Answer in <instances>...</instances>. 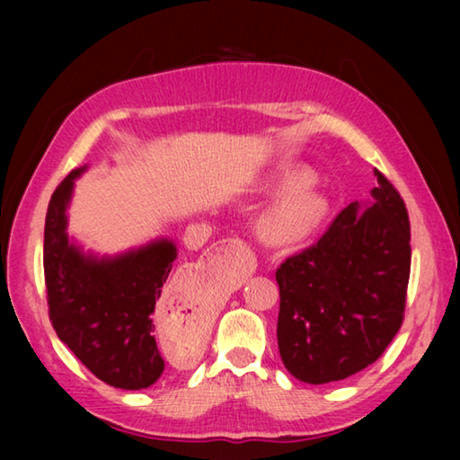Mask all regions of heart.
Instances as JSON below:
<instances>
[{"instance_id": "obj_1", "label": "heart", "mask_w": 460, "mask_h": 460, "mask_svg": "<svg viewBox=\"0 0 460 460\" xmlns=\"http://www.w3.org/2000/svg\"><path fill=\"white\" fill-rule=\"evenodd\" d=\"M263 190L278 197L263 208L258 219L260 235L276 247H294L321 227L329 200L313 184L306 168H282L271 172Z\"/></svg>"}]
</instances>
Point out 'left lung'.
Instances as JSON below:
<instances>
[{
    "mask_svg": "<svg viewBox=\"0 0 460 460\" xmlns=\"http://www.w3.org/2000/svg\"><path fill=\"white\" fill-rule=\"evenodd\" d=\"M373 174L371 200L351 202L316 245L276 271L279 357L305 384L365 369L402 326L411 255L408 211L387 178Z\"/></svg>",
    "mask_w": 460,
    "mask_h": 460,
    "instance_id": "8db88e82",
    "label": "left lung"
}]
</instances>
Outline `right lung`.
I'll list each match as a JSON object with an SVG mask.
<instances>
[{"instance_id": "right-lung-1", "label": "right lung", "mask_w": 460, "mask_h": 460, "mask_svg": "<svg viewBox=\"0 0 460 460\" xmlns=\"http://www.w3.org/2000/svg\"><path fill=\"white\" fill-rule=\"evenodd\" d=\"M75 168L49 202L44 225V279L58 339L84 367L119 389H144L160 379L164 357L154 339V310L178 258L172 239L158 237L115 255L84 252L68 235Z\"/></svg>"}]
</instances>
